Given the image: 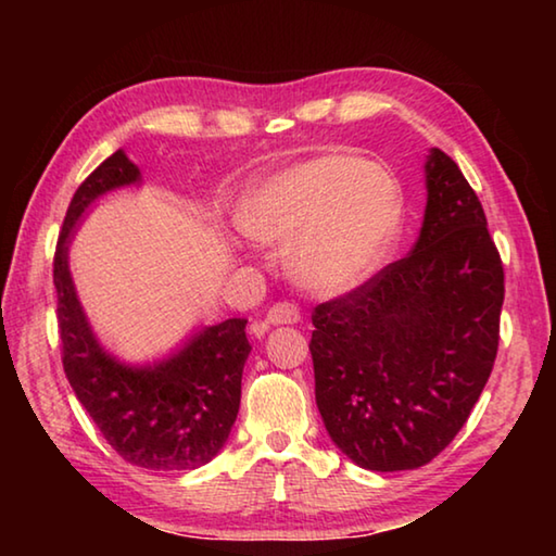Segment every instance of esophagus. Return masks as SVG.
Returning a JSON list of instances; mask_svg holds the SVG:
<instances>
[{
  "label": "esophagus",
  "instance_id": "34e87169",
  "mask_svg": "<svg viewBox=\"0 0 556 556\" xmlns=\"http://www.w3.org/2000/svg\"><path fill=\"white\" fill-rule=\"evenodd\" d=\"M299 318H301L299 306L289 304V301H279V304H275V306L269 308L267 316H265V321L269 326H285V324H296Z\"/></svg>",
  "mask_w": 556,
  "mask_h": 556
}]
</instances>
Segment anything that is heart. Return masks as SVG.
<instances>
[{"label":"heart","mask_w":556,"mask_h":556,"mask_svg":"<svg viewBox=\"0 0 556 556\" xmlns=\"http://www.w3.org/2000/svg\"><path fill=\"white\" fill-rule=\"evenodd\" d=\"M402 186L392 172L353 154H321L267 176L235 213L250 240L287 252L291 277L306 289L338 291L365 279L397 240Z\"/></svg>","instance_id":"b5f03b06"}]
</instances>
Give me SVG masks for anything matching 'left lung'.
<instances>
[{
    "mask_svg": "<svg viewBox=\"0 0 556 556\" xmlns=\"http://www.w3.org/2000/svg\"><path fill=\"white\" fill-rule=\"evenodd\" d=\"M425 174L409 255L312 316L326 431L353 464L382 473L425 466L454 441L501 341L505 275L483 205L441 149Z\"/></svg>",
    "mask_w": 556,
    "mask_h": 556,
    "instance_id": "1",
    "label": "left lung"
}]
</instances>
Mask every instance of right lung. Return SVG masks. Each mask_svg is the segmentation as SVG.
Instances as JSON below:
<instances>
[{
	"label": "right lung",
	"instance_id": "1",
	"mask_svg": "<svg viewBox=\"0 0 556 556\" xmlns=\"http://www.w3.org/2000/svg\"><path fill=\"white\" fill-rule=\"evenodd\" d=\"M139 168L117 149L78 186L53 257L63 370L102 437L131 466L199 468L218 454L240 409L244 361L252 351L244 318L203 328L154 365H125L98 343L75 294L68 242L100 195L139 184Z\"/></svg>",
	"mask_w": 556,
	"mask_h": 556
}]
</instances>
